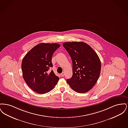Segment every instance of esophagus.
Masks as SVG:
<instances>
[{
	"mask_svg": "<svg viewBox=\"0 0 128 128\" xmlns=\"http://www.w3.org/2000/svg\"><path fill=\"white\" fill-rule=\"evenodd\" d=\"M61 76L62 77H64L65 76V72H63L61 74Z\"/></svg>",
	"mask_w": 128,
	"mask_h": 128,
	"instance_id": "obj_1",
	"label": "esophagus"
}]
</instances>
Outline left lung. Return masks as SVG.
Returning a JSON list of instances; mask_svg holds the SVG:
<instances>
[{
	"instance_id": "1",
	"label": "left lung",
	"mask_w": 128,
	"mask_h": 128,
	"mask_svg": "<svg viewBox=\"0 0 128 128\" xmlns=\"http://www.w3.org/2000/svg\"><path fill=\"white\" fill-rule=\"evenodd\" d=\"M63 46L72 62V76L67 79V83L77 92L89 91L100 74L101 65L98 54L89 45L82 42H66Z\"/></svg>"
}]
</instances>
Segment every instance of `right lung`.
Wrapping results in <instances>:
<instances>
[{
  "label": "right lung",
  "mask_w": 128,
  "mask_h": 128,
  "mask_svg": "<svg viewBox=\"0 0 128 128\" xmlns=\"http://www.w3.org/2000/svg\"><path fill=\"white\" fill-rule=\"evenodd\" d=\"M60 44L41 43L34 46L24 58L22 62L23 78L34 91L44 94L51 91L60 78L52 70V58Z\"/></svg>",
  "instance_id": "right-lung-1"
}]
</instances>
